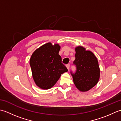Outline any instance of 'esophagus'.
Wrapping results in <instances>:
<instances>
[{
	"mask_svg": "<svg viewBox=\"0 0 121 121\" xmlns=\"http://www.w3.org/2000/svg\"><path fill=\"white\" fill-rule=\"evenodd\" d=\"M66 68H67V69H68V70H69V69H70V64H68V65H66Z\"/></svg>",
	"mask_w": 121,
	"mask_h": 121,
	"instance_id": "esophagus-1",
	"label": "esophagus"
}]
</instances>
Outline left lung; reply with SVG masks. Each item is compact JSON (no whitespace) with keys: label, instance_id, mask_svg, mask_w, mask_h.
I'll use <instances>...</instances> for the list:
<instances>
[{"label":"left lung","instance_id":"8db88e82","mask_svg":"<svg viewBox=\"0 0 121 121\" xmlns=\"http://www.w3.org/2000/svg\"><path fill=\"white\" fill-rule=\"evenodd\" d=\"M75 60L73 65L76 71L70 73L75 85L79 91H89L97 84L100 77L98 62L94 53L82 46L75 48Z\"/></svg>","mask_w":121,"mask_h":121}]
</instances>
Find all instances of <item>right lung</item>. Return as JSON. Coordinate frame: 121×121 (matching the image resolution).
<instances>
[{"label":"right lung","mask_w":121,"mask_h":121,"mask_svg":"<svg viewBox=\"0 0 121 121\" xmlns=\"http://www.w3.org/2000/svg\"><path fill=\"white\" fill-rule=\"evenodd\" d=\"M60 47L51 43L41 46L32 54L30 65L36 84L43 89L52 87L61 75L68 71L59 55Z\"/></svg>","instance_id":"1"}]
</instances>
